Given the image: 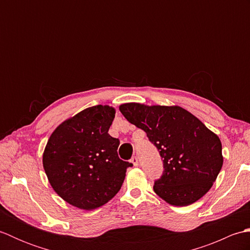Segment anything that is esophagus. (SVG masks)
<instances>
[{"label":"esophagus","mask_w":250,"mask_h":250,"mask_svg":"<svg viewBox=\"0 0 250 250\" xmlns=\"http://www.w3.org/2000/svg\"><path fill=\"white\" fill-rule=\"evenodd\" d=\"M131 162H132V164H133L134 167H139V159H137V157H132V159H131Z\"/></svg>","instance_id":"34e87169"}]
</instances>
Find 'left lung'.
<instances>
[{"label":"left lung","mask_w":250,"mask_h":250,"mask_svg":"<svg viewBox=\"0 0 250 250\" xmlns=\"http://www.w3.org/2000/svg\"><path fill=\"white\" fill-rule=\"evenodd\" d=\"M125 118L144 130L160 153L162 176L155 192L168 204L187 206L208 191L222 167L219 137L188 110L179 106H119Z\"/></svg>","instance_id":"left-lung-1"}]
</instances>
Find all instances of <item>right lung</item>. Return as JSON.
Instances as JSON below:
<instances>
[{
    "label": "right lung",
    "instance_id": "right-lung-1",
    "mask_svg": "<svg viewBox=\"0 0 250 250\" xmlns=\"http://www.w3.org/2000/svg\"><path fill=\"white\" fill-rule=\"evenodd\" d=\"M115 108L97 105L82 110L52 132L43 155L51 187L68 204L94 209L120 190L126 168L118 157L119 140L108 134Z\"/></svg>",
    "mask_w": 250,
    "mask_h": 250
}]
</instances>
